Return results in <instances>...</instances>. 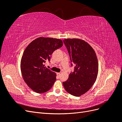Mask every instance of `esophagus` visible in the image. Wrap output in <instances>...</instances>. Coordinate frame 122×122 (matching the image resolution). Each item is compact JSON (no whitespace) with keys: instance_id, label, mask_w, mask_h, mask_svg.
Instances as JSON below:
<instances>
[{"instance_id":"obj_1","label":"esophagus","mask_w":122,"mask_h":122,"mask_svg":"<svg viewBox=\"0 0 122 122\" xmlns=\"http://www.w3.org/2000/svg\"><path fill=\"white\" fill-rule=\"evenodd\" d=\"M56 74H57V75L58 77H60V75H61V73H57Z\"/></svg>"}]
</instances>
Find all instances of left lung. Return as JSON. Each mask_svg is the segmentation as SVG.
Masks as SVG:
<instances>
[{
    "mask_svg": "<svg viewBox=\"0 0 122 122\" xmlns=\"http://www.w3.org/2000/svg\"><path fill=\"white\" fill-rule=\"evenodd\" d=\"M71 62L75 65L74 72L62 82L65 90L76 97L85 94L93 86L98 73V62L94 50L84 41L78 39H65Z\"/></svg>",
    "mask_w": 122,
    "mask_h": 122,
    "instance_id": "8db88e82",
    "label": "left lung"
}]
</instances>
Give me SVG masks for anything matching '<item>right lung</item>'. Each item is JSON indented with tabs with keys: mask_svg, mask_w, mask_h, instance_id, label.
<instances>
[{
	"mask_svg": "<svg viewBox=\"0 0 122 122\" xmlns=\"http://www.w3.org/2000/svg\"><path fill=\"white\" fill-rule=\"evenodd\" d=\"M62 46L60 39L40 37L25 49L21 61V71L25 83L37 93H44L52 87L56 74L45 67L53 51Z\"/></svg>",
	"mask_w": 122,
	"mask_h": 122,
	"instance_id": "1",
	"label": "right lung"
}]
</instances>
